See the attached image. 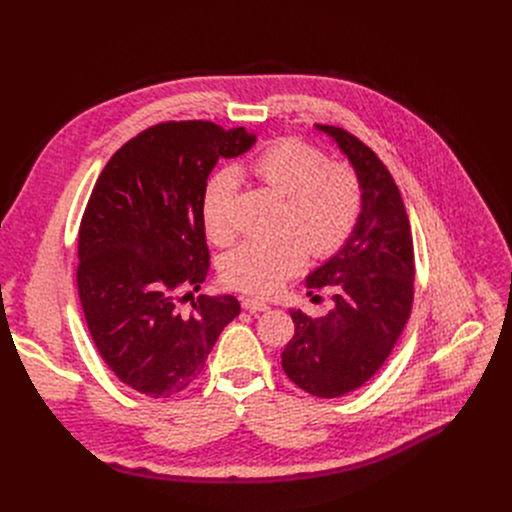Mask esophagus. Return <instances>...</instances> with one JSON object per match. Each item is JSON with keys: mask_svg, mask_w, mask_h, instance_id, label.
<instances>
[{"mask_svg": "<svg viewBox=\"0 0 512 512\" xmlns=\"http://www.w3.org/2000/svg\"><path fill=\"white\" fill-rule=\"evenodd\" d=\"M243 308L249 312H265L269 310V304H265L259 298H243Z\"/></svg>", "mask_w": 512, "mask_h": 512, "instance_id": "obj_1", "label": "esophagus"}]
</instances>
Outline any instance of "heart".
Returning a JSON list of instances; mask_svg holds the SVG:
<instances>
[{"label":"heart","mask_w":512,"mask_h":512,"mask_svg":"<svg viewBox=\"0 0 512 512\" xmlns=\"http://www.w3.org/2000/svg\"><path fill=\"white\" fill-rule=\"evenodd\" d=\"M247 170L261 186L283 196V235L239 245L225 257L223 277L249 294L269 296L304 267L310 251L326 259L348 243L360 221L362 182L350 164L328 160L318 145L300 137L271 141ZM237 186V174L223 170L204 188L202 221L214 243L235 239Z\"/></svg>","instance_id":"b5f03b06"}]
</instances>
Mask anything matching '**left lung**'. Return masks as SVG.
<instances>
[{
    "label": "left lung",
    "mask_w": 512,
    "mask_h": 512,
    "mask_svg": "<svg viewBox=\"0 0 512 512\" xmlns=\"http://www.w3.org/2000/svg\"><path fill=\"white\" fill-rule=\"evenodd\" d=\"M334 137L362 182L360 221L348 243L308 275L328 289L334 308L322 318L291 310L296 334L281 352L285 375L314 397L334 399L367 383L393 352L413 306V237L387 166L342 127L316 125Z\"/></svg>",
    "instance_id": "left-lung-1"
}]
</instances>
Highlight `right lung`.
<instances>
[{
	"instance_id": "1",
	"label": "right lung",
	"mask_w": 512,
	"mask_h": 512,
	"mask_svg": "<svg viewBox=\"0 0 512 512\" xmlns=\"http://www.w3.org/2000/svg\"><path fill=\"white\" fill-rule=\"evenodd\" d=\"M255 143L245 127L166 121L111 156L79 229L77 285L91 338L133 391L168 399L192 385L223 328L233 296H198L210 269L202 194L218 158Z\"/></svg>"
}]
</instances>
